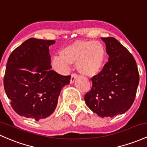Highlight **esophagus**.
<instances>
[{
	"instance_id": "esophagus-1",
	"label": "esophagus",
	"mask_w": 147,
	"mask_h": 147,
	"mask_svg": "<svg viewBox=\"0 0 147 147\" xmlns=\"http://www.w3.org/2000/svg\"><path fill=\"white\" fill-rule=\"evenodd\" d=\"M77 78H78V76H77V74H72L71 77V83H73Z\"/></svg>"
}]
</instances>
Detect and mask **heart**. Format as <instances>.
Masks as SVG:
<instances>
[{"label": "heart", "instance_id": "obj_1", "mask_svg": "<svg viewBox=\"0 0 147 147\" xmlns=\"http://www.w3.org/2000/svg\"><path fill=\"white\" fill-rule=\"evenodd\" d=\"M106 56V48L101 42L77 40L61 49L59 56L53 58L52 64L62 73L67 71L70 64H76L80 74L91 77L102 70Z\"/></svg>", "mask_w": 147, "mask_h": 147}]
</instances>
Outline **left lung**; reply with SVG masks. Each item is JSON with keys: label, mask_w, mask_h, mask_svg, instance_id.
<instances>
[{"label": "left lung", "mask_w": 147, "mask_h": 147, "mask_svg": "<svg viewBox=\"0 0 147 147\" xmlns=\"http://www.w3.org/2000/svg\"><path fill=\"white\" fill-rule=\"evenodd\" d=\"M109 59L92 78V88L85 94L86 105L100 117H113L130 108L140 81L135 58L115 38H102Z\"/></svg>", "instance_id": "8db88e82"}]
</instances>
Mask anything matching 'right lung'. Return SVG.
Masks as SVG:
<instances>
[{
    "instance_id": "1",
    "label": "right lung",
    "mask_w": 147,
    "mask_h": 147,
    "mask_svg": "<svg viewBox=\"0 0 147 147\" xmlns=\"http://www.w3.org/2000/svg\"><path fill=\"white\" fill-rule=\"evenodd\" d=\"M55 42L31 38L14 50L7 59L5 91L20 116L37 121L48 117L56 109L62 88L70 83V75L51 70L49 47Z\"/></svg>"
}]
</instances>
